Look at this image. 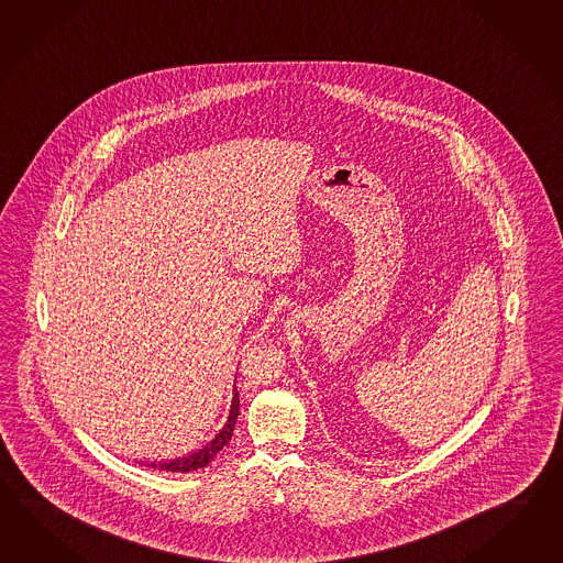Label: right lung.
Wrapping results in <instances>:
<instances>
[{
	"mask_svg": "<svg viewBox=\"0 0 563 563\" xmlns=\"http://www.w3.org/2000/svg\"><path fill=\"white\" fill-rule=\"evenodd\" d=\"M238 413H240V400H238V391L234 394V400H232V410H230V418L225 422L222 432L218 437L213 438L212 442H208L203 449L189 454L186 459H177L172 463H151L150 466L153 468H159V471H167V473H191V471H198L203 468L208 464L212 463L213 456L220 452V450L228 446L232 432H234V424H236Z\"/></svg>",
	"mask_w": 563,
	"mask_h": 563,
	"instance_id": "right-lung-1",
	"label": "right lung"
}]
</instances>
